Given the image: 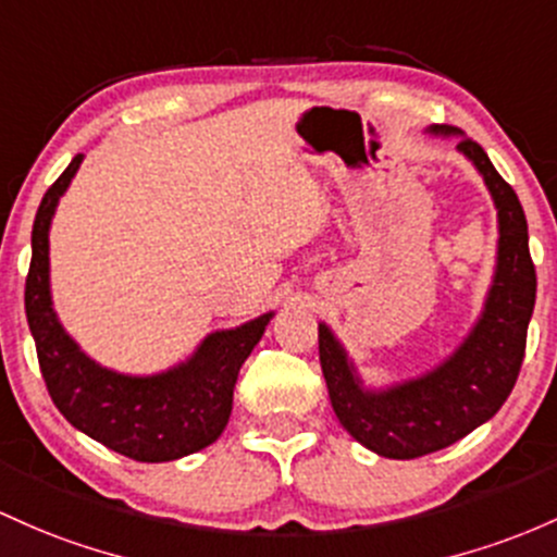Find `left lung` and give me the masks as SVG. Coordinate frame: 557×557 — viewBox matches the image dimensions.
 <instances>
[{
  "label": "left lung",
  "mask_w": 557,
  "mask_h": 557,
  "mask_svg": "<svg viewBox=\"0 0 557 557\" xmlns=\"http://www.w3.org/2000/svg\"><path fill=\"white\" fill-rule=\"evenodd\" d=\"M431 134L457 139V150L484 176L497 209V264L481 317L444 362L386 388L364 386L344 344L320 322V364L335 418L362 447L391 460H414L449 447L497 414L523 364L536 298L518 195L479 143L451 126H433Z\"/></svg>",
  "instance_id": "left-lung-1"
}]
</instances>
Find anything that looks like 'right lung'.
Listing matches in <instances>:
<instances>
[{"instance_id":"add662e5","label":"right lung","mask_w":557,"mask_h":557,"mask_svg":"<svg viewBox=\"0 0 557 557\" xmlns=\"http://www.w3.org/2000/svg\"><path fill=\"white\" fill-rule=\"evenodd\" d=\"M76 156L47 189L30 232L26 317L39 368L54 407L95 442L137 462H169L206 449L222 436L232 412L237 372L274 311L230 330H213L174 368L126 375L102 368L65 333L50 290V224L82 166Z\"/></svg>"}]
</instances>
